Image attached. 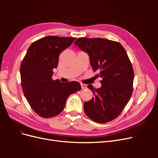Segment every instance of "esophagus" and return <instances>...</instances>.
Masks as SVG:
<instances>
[{"label": "esophagus", "instance_id": "esophagus-1", "mask_svg": "<svg viewBox=\"0 0 158 158\" xmlns=\"http://www.w3.org/2000/svg\"><path fill=\"white\" fill-rule=\"evenodd\" d=\"M81 88H82V89H85L87 88V85L84 84H81Z\"/></svg>", "mask_w": 158, "mask_h": 158}]
</instances>
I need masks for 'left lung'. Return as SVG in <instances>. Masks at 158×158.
Segmentation results:
<instances>
[{"label": "left lung", "mask_w": 158, "mask_h": 158, "mask_svg": "<svg viewBox=\"0 0 158 158\" xmlns=\"http://www.w3.org/2000/svg\"><path fill=\"white\" fill-rule=\"evenodd\" d=\"M74 44L89 55L91 66L97 77L102 78V86L88 88L94 97L84 103L86 115L98 123L117 118L130 99L135 74L131 62L118 42L103 38L80 37Z\"/></svg>", "instance_id": "left-lung-1"}]
</instances>
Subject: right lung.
<instances>
[{"mask_svg": "<svg viewBox=\"0 0 158 158\" xmlns=\"http://www.w3.org/2000/svg\"><path fill=\"white\" fill-rule=\"evenodd\" d=\"M75 37L47 36L31 44L20 66L21 84L30 107L38 115L50 118L60 114L69 95L81 89L79 82L62 83L52 78L59 55Z\"/></svg>", "mask_w": 158, "mask_h": 158, "instance_id": "right-lung-1", "label": "right lung"}]
</instances>
